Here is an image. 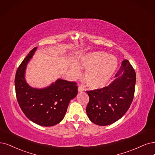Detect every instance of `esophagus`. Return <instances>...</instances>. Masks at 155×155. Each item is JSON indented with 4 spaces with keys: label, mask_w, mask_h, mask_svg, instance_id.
<instances>
[{
    "label": "esophagus",
    "mask_w": 155,
    "mask_h": 155,
    "mask_svg": "<svg viewBox=\"0 0 155 155\" xmlns=\"http://www.w3.org/2000/svg\"><path fill=\"white\" fill-rule=\"evenodd\" d=\"M84 90V87L82 86V85H79L78 87V93H82Z\"/></svg>",
    "instance_id": "1"
}]
</instances>
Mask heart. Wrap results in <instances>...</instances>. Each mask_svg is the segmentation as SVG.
Here are the masks:
<instances>
[{"label": "heart", "instance_id": "1", "mask_svg": "<svg viewBox=\"0 0 155 155\" xmlns=\"http://www.w3.org/2000/svg\"><path fill=\"white\" fill-rule=\"evenodd\" d=\"M118 61L112 55L105 51H93L80 55L76 63L70 65V70L74 77L81 74V68L85 70L84 79L87 86L92 89L104 87L116 72Z\"/></svg>", "mask_w": 155, "mask_h": 155}]
</instances>
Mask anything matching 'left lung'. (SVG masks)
<instances>
[{"instance_id":"left-lung-1","label":"left lung","mask_w":155,"mask_h":155,"mask_svg":"<svg viewBox=\"0 0 155 155\" xmlns=\"http://www.w3.org/2000/svg\"><path fill=\"white\" fill-rule=\"evenodd\" d=\"M116 78L107 87L89 91V101L86 112L90 121L99 126H107L121 119L133 101L136 74L128 60H124Z\"/></svg>"}]
</instances>
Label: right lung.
I'll return each mask as SVG.
<instances>
[{
	"mask_svg": "<svg viewBox=\"0 0 155 155\" xmlns=\"http://www.w3.org/2000/svg\"><path fill=\"white\" fill-rule=\"evenodd\" d=\"M37 47L33 48L16 71L15 84L17 100L25 116L42 127H52L64 117L70 101L75 98V82L58 78L44 88L32 87L25 80V71Z\"/></svg>",
	"mask_w": 155,
	"mask_h": 155,
	"instance_id": "add662e5",
	"label": "right lung"
}]
</instances>
